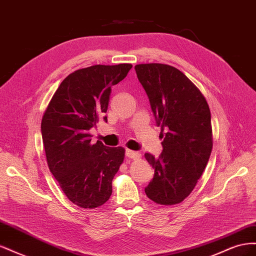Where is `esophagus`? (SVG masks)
Instances as JSON below:
<instances>
[{
    "label": "esophagus",
    "instance_id": "1",
    "mask_svg": "<svg viewBox=\"0 0 256 256\" xmlns=\"http://www.w3.org/2000/svg\"><path fill=\"white\" fill-rule=\"evenodd\" d=\"M126 156L130 159H138L141 157V154H138L134 150H126Z\"/></svg>",
    "mask_w": 256,
    "mask_h": 256
}]
</instances>
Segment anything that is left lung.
I'll use <instances>...</instances> for the list:
<instances>
[{"label": "left lung", "instance_id": "1", "mask_svg": "<svg viewBox=\"0 0 256 256\" xmlns=\"http://www.w3.org/2000/svg\"><path fill=\"white\" fill-rule=\"evenodd\" d=\"M148 96L157 125L164 134L158 158L146 152L154 168L146 196L159 205H176L188 198L202 176L212 150L210 110L204 95L177 68L150 63L134 66Z\"/></svg>", "mask_w": 256, "mask_h": 256}]
</instances>
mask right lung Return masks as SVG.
Returning a JSON list of instances; mask_svg holds the SVG:
<instances>
[{"label": "right lung", "mask_w": 256, "mask_h": 256, "mask_svg": "<svg viewBox=\"0 0 256 256\" xmlns=\"http://www.w3.org/2000/svg\"><path fill=\"white\" fill-rule=\"evenodd\" d=\"M131 64L94 65L63 80L42 120V136L50 172L69 200L81 208L104 205L125 158L124 147L92 144L90 128L104 118L111 88L126 78ZM106 120V118H104Z\"/></svg>", "instance_id": "right-lung-1"}]
</instances>
